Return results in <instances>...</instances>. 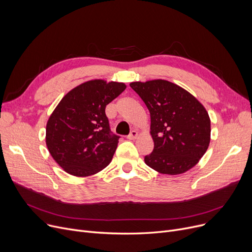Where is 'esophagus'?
<instances>
[{
	"label": "esophagus",
	"mask_w": 252,
	"mask_h": 252,
	"mask_svg": "<svg viewBox=\"0 0 252 252\" xmlns=\"http://www.w3.org/2000/svg\"><path fill=\"white\" fill-rule=\"evenodd\" d=\"M138 137V131L137 130H131L130 133H129V135L127 136V139L128 140H134V139H136Z\"/></svg>",
	"instance_id": "1"
}]
</instances>
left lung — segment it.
Returning <instances> with one entry per match:
<instances>
[{
  "instance_id": "left-lung-1",
  "label": "left lung",
  "mask_w": 252,
  "mask_h": 252,
  "mask_svg": "<svg viewBox=\"0 0 252 252\" xmlns=\"http://www.w3.org/2000/svg\"><path fill=\"white\" fill-rule=\"evenodd\" d=\"M150 112L152 153L145 163L164 175H180L199 161L210 142V119L189 92L163 79L130 83Z\"/></svg>"
}]
</instances>
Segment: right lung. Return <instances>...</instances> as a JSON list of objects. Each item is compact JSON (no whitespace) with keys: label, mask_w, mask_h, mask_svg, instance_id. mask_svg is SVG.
I'll return each instance as SVG.
<instances>
[{"label":"right lung","mask_w":252,"mask_h":252,"mask_svg":"<svg viewBox=\"0 0 252 252\" xmlns=\"http://www.w3.org/2000/svg\"><path fill=\"white\" fill-rule=\"evenodd\" d=\"M126 88L95 79L68 92L57 105L47 124L46 143L66 173L87 177L110 163L121 137L110 130L105 108Z\"/></svg>","instance_id":"add662e5"}]
</instances>
